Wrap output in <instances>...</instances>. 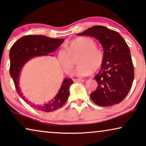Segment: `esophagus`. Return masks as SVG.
Segmentation results:
<instances>
[{"label": "esophagus", "mask_w": 146, "mask_h": 146, "mask_svg": "<svg viewBox=\"0 0 146 146\" xmlns=\"http://www.w3.org/2000/svg\"><path fill=\"white\" fill-rule=\"evenodd\" d=\"M73 81L75 83L77 82H84V79H73Z\"/></svg>", "instance_id": "esophagus-1"}]
</instances>
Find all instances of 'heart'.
I'll use <instances>...</instances> for the list:
<instances>
[{"mask_svg": "<svg viewBox=\"0 0 146 146\" xmlns=\"http://www.w3.org/2000/svg\"><path fill=\"white\" fill-rule=\"evenodd\" d=\"M94 40L89 37L77 38L70 42L67 47H62L58 52V60L63 71L69 73L74 63L72 59L77 53H80L77 58L78 66L75 73L77 75L85 77L90 75L93 70H98L104 63V55L101 49L96 48Z\"/></svg>", "mask_w": 146, "mask_h": 146, "instance_id": "heart-1", "label": "heart"}]
</instances>
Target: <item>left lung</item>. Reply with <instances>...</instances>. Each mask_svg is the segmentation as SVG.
<instances>
[{
	"label": "left lung",
	"instance_id": "1",
	"mask_svg": "<svg viewBox=\"0 0 146 146\" xmlns=\"http://www.w3.org/2000/svg\"><path fill=\"white\" fill-rule=\"evenodd\" d=\"M77 35L93 36L104 48V63L94 77L98 86L90 94L91 100L102 107L119 104L131 89L134 78L130 50L125 40L119 33L100 25Z\"/></svg>",
	"mask_w": 146,
	"mask_h": 146
}]
</instances>
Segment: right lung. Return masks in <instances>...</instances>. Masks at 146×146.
I'll list each match as a JSON object with an SVG mask.
<instances>
[{
	"label": "right lung",
	"instance_id": "add662e5",
	"mask_svg": "<svg viewBox=\"0 0 146 146\" xmlns=\"http://www.w3.org/2000/svg\"><path fill=\"white\" fill-rule=\"evenodd\" d=\"M64 40V38H53L44 35H27L17 40L10 49V75L17 92L27 104L40 111L50 112L63 106L69 98V88L73 81L71 79L65 78L53 100L43 104H35L27 100L21 92L19 86L20 73L23 66L33 57L51 55L50 53L55 52Z\"/></svg>",
	"mask_w": 146,
	"mask_h": 146
}]
</instances>
